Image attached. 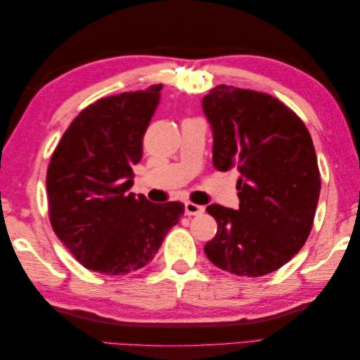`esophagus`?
<instances>
[{"label": "esophagus", "instance_id": "1", "mask_svg": "<svg viewBox=\"0 0 360 360\" xmlns=\"http://www.w3.org/2000/svg\"><path fill=\"white\" fill-rule=\"evenodd\" d=\"M184 213H186L188 216H198V214L204 213V207L188 201V202H184Z\"/></svg>", "mask_w": 360, "mask_h": 360}]
</instances>
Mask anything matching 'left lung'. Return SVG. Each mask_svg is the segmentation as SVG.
<instances>
[{
    "label": "left lung",
    "mask_w": 360,
    "mask_h": 360,
    "mask_svg": "<svg viewBox=\"0 0 360 360\" xmlns=\"http://www.w3.org/2000/svg\"><path fill=\"white\" fill-rule=\"evenodd\" d=\"M213 135V167L237 168L238 209L207 205L217 222L204 246L214 266L238 276L271 274L311 233L320 171L302 120L274 96L217 85L202 97Z\"/></svg>",
    "instance_id": "obj_1"
}]
</instances>
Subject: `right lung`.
Listing matches in <instances>:
<instances>
[{"mask_svg":"<svg viewBox=\"0 0 360 360\" xmlns=\"http://www.w3.org/2000/svg\"><path fill=\"white\" fill-rule=\"evenodd\" d=\"M160 90L151 85L85 108L51 158L52 228L72 255L97 274L118 276L147 266L184 213L179 201L155 204L129 192Z\"/></svg>","mask_w":360,"mask_h":360,"instance_id":"right-lung-1","label":"right lung"}]
</instances>
